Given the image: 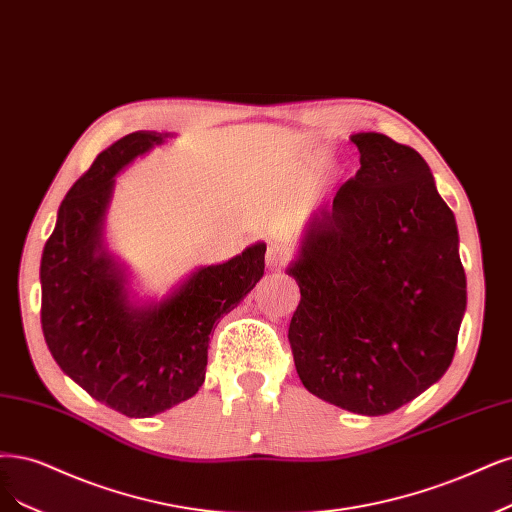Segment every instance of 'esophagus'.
Returning <instances> with one entry per match:
<instances>
[{"mask_svg":"<svg viewBox=\"0 0 512 512\" xmlns=\"http://www.w3.org/2000/svg\"><path fill=\"white\" fill-rule=\"evenodd\" d=\"M290 258H292V252L286 248V245H281V243L269 245V250H267V267L269 269L277 271L281 267H286Z\"/></svg>","mask_w":512,"mask_h":512,"instance_id":"34e87169","label":"esophagus"}]
</instances>
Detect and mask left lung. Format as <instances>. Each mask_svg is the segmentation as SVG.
<instances>
[{
	"instance_id": "8db88e82",
	"label": "left lung",
	"mask_w": 512,
	"mask_h": 512,
	"mask_svg": "<svg viewBox=\"0 0 512 512\" xmlns=\"http://www.w3.org/2000/svg\"><path fill=\"white\" fill-rule=\"evenodd\" d=\"M360 169L315 214L288 275V328L307 390L358 415H387L447 373L466 311L453 211L428 163L381 133L351 135Z\"/></svg>"
}]
</instances>
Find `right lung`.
<instances>
[{
    "label": "right lung",
    "instance_id": "right-lung-1",
    "mask_svg": "<svg viewBox=\"0 0 512 512\" xmlns=\"http://www.w3.org/2000/svg\"><path fill=\"white\" fill-rule=\"evenodd\" d=\"M135 131L103 150L65 195L40 264L42 330L52 358L95 400L152 417L199 392L209 334L264 273L267 245L201 267L163 301L135 303L127 273L103 243L114 175L165 142Z\"/></svg>",
    "mask_w": 512,
    "mask_h": 512
}]
</instances>
